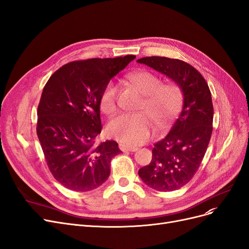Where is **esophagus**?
I'll use <instances>...</instances> for the list:
<instances>
[{
    "mask_svg": "<svg viewBox=\"0 0 249 249\" xmlns=\"http://www.w3.org/2000/svg\"><path fill=\"white\" fill-rule=\"evenodd\" d=\"M119 148L122 152H136L137 150H139L137 146H128V145L123 144V143H120Z\"/></svg>",
    "mask_w": 249,
    "mask_h": 249,
    "instance_id": "obj_1",
    "label": "esophagus"
}]
</instances>
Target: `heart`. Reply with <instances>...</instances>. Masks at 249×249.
<instances>
[{"instance_id":"1","label":"heart","mask_w":249,"mask_h":249,"mask_svg":"<svg viewBox=\"0 0 249 249\" xmlns=\"http://www.w3.org/2000/svg\"><path fill=\"white\" fill-rule=\"evenodd\" d=\"M127 79L142 95L141 112L149 114L162 126L170 122L181 105V92L174 84H161L160 78L149 71L130 72ZM119 86L114 81L107 83L100 95V109L107 115L116 112ZM110 137L127 145H139L149 141L154 133L151 118L144 113L122 114L110 120L107 127Z\"/></svg>"}]
</instances>
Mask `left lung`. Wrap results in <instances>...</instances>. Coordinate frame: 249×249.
Listing matches in <instances>:
<instances>
[{"instance_id": "8db88e82", "label": "left lung", "mask_w": 249, "mask_h": 249, "mask_svg": "<svg viewBox=\"0 0 249 249\" xmlns=\"http://www.w3.org/2000/svg\"><path fill=\"white\" fill-rule=\"evenodd\" d=\"M137 62L168 77L182 93L183 106L177 121L169 133L154 144L151 163L139 170L150 188L176 191L195 176L206 153L213 121L210 90L201 73L182 60L151 56Z\"/></svg>"}]
</instances>
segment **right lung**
Instances as JSON below:
<instances>
[{
	"mask_svg": "<svg viewBox=\"0 0 249 249\" xmlns=\"http://www.w3.org/2000/svg\"><path fill=\"white\" fill-rule=\"evenodd\" d=\"M135 57L72 61L46 83L36 134L52 176L67 189L88 192L108 178L110 161L121 151L115 141L96 143L101 132L100 95L107 83Z\"/></svg>",
	"mask_w": 249,
	"mask_h": 249,
	"instance_id": "1",
	"label": "right lung"
}]
</instances>
